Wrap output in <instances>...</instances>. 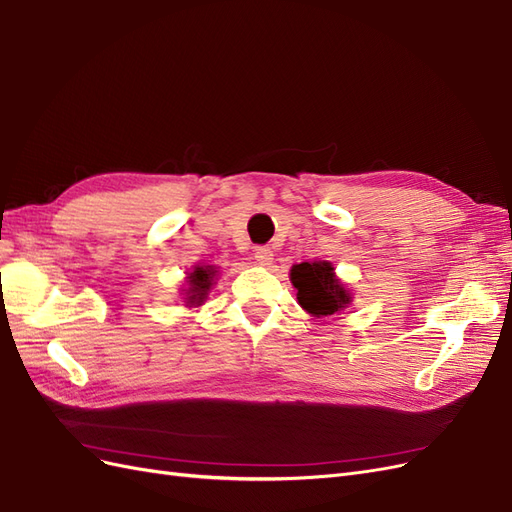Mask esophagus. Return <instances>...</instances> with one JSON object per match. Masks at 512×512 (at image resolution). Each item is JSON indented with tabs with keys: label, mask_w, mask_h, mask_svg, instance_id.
I'll return each instance as SVG.
<instances>
[{
	"label": "esophagus",
	"mask_w": 512,
	"mask_h": 512,
	"mask_svg": "<svg viewBox=\"0 0 512 512\" xmlns=\"http://www.w3.org/2000/svg\"><path fill=\"white\" fill-rule=\"evenodd\" d=\"M253 255H255V259H257L259 263H263V266H268V263H270L272 257H274L272 251L268 249V246H257Z\"/></svg>",
	"instance_id": "obj_1"
}]
</instances>
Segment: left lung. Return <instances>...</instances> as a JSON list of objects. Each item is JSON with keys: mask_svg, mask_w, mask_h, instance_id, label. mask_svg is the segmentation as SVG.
Returning <instances> with one entry per match:
<instances>
[{"mask_svg": "<svg viewBox=\"0 0 512 512\" xmlns=\"http://www.w3.org/2000/svg\"><path fill=\"white\" fill-rule=\"evenodd\" d=\"M291 283L298 289V302L304 310L315 317H329L346 308L351 295L346 293L340 280L334 274L332 263H298L291 268Z\"/></svg>", "mask_w": 512, "mask_h": 512, "instance_id": "8db88e82", "label": "left lung"}]
</instances>
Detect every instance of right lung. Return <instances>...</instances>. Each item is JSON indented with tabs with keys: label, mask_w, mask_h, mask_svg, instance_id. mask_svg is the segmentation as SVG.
<instances>
[{
	"label": "right lung",
	"mask_w": 512,
	"mask_h": 512,
	"mask_svg": "<svg viewBox=\"0 0 512 512\" xmlns=\"http://www.w3.org/2000/svg\"><path fill=\"white\" fill-rule=\"evenodd\" d=\"M214 270L212 266H200L195 268L189 274V289H187V304L189 306H200L206 300V291L212 285V278H214Z\"/></svg>",
	"instance_id": "1"
}]
</instances>
